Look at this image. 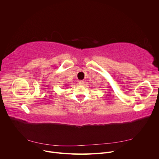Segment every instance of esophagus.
I'll return each instance as SVG.
<instances>
[{
	"instance_id": "34e87169",
	"label": "esophagus",
	"mask_w": 159,
	"mask_h": 159,
	"mask_svg": "<svg viewBox=\"0 0 159 159\" xmlns=\"http://www.w3.org/2000/svg\"><path fill=\"white\" fill-rule=\"evenodd\" d=\"M79 84L80 85H83L84 84V80H80L79 82Z\"/></svg>"
}]
</instances>
